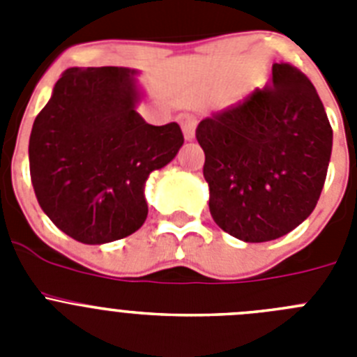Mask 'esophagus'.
<instances>
[{
    "instance_id": "obj_1",
    "label": "esophagus",
    "mask_w": 357,
    "mask_h": 357,
    "mask_svg": "<svg viewBox=\"0 0 357 357\" xmlns=\"http://www.w3.org/2000/svg\"><path fill=\"white\" fill-rule=\"evenodd\" d=\"M178 123H181L182 132H184V137L188 141H191L195 137V128H197V118L193 114H189V112H182L178 114Z\"/></svg>"
}]
</instances>
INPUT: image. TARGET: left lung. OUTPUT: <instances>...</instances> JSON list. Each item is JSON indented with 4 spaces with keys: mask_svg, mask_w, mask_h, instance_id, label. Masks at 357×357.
<instances>
[{
    "mask_svg": "<svg viewBox=\"0 0 357 357\" xmlns=\"http://www.w3.org/2000/svg\"><path fill=\"white\" fill-rule=\"evenodd\" d=\"M197 139L211 216L230 236L272 241L317 207L333 128L314 85L295 66L273 64L272 84L202 119Z\"/></svg>",
    "mask_w": 357,
    "mask_h": 357,
    "instance_id": "obj_1",
    "label": "left lung"
}]
</instances>
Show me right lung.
<instances>
[{
	"label": "right lung",
	"instance_id": "right-lung-1",
	"mask_svg": "<svg viewBox=\"0 0 357 357\" xmlns=\"http://www.w3.org/2000/svg\"><path fill=\"white\" fill-rule=\"evenodd\" d=\"M128 68H69L33 121L28 144L40 209L87 245L127 238L146 220L144 182L173 160L181 127L148 125Z\"/></svg>",
	"mask_w": 357,
	"mask_h": 357
}]
</instances>
